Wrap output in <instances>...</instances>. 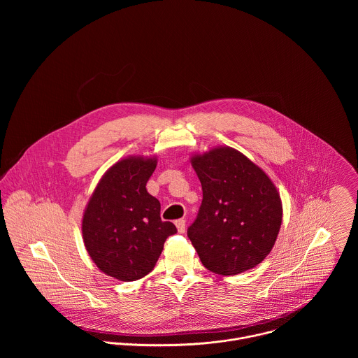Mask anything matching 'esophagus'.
I'll use <instances>...</instances> for the list:
<instances>
[{"instance_id": "1", "label": "esophagus", "mask_w": 358, "mask_h": 358, "mask_svg": "<svg viewBox=\"0 0 358 358\" xmlns=\"http://www.w3.org/2000/svg\"><path fill=\"white\" fill-rule=\"evenodd\" d=\"M175 224H176L178 231H179L180 234L185 233V230H186V220H185V219H178V220L175 222Z\"/></svg>"}]
</instances>
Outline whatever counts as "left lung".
Returning <instances> with one entry per match:
<instances>
[{
  "instance_id": "8db88e82",
  "label": "left lung",
  "mask_w": 358,
  "mask_h": 358,
  "mask_svg": "<svg viewBox=\"0 0 358 358\" xmlns=\"http://www.w3.org/2000/svg\"><path fill=\"white\" fill-rule=\"evenodd\" d=\"M203 203L187 236L205 268L222 275L250 270L270 254L282 222L280 194L244 154L217 148L192 158Z\"/></svg>"
}]
</instances>
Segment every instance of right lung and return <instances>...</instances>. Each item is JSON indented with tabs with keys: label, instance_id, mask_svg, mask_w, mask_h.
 I'll return each instance as SVG.
<instances>
[{
	"label": "right lung",
	"instance_id": "obj_1",
	"mask_svg": "<svg viewBox=\"0 0 358 358\" xmlns=\"http://www.w3.org/2000/svg\"><path fill=\"white\" fill-rule=\"evenodd\" d=\"M154 158L114 164L98 183L83 219V238L95 264L110 277L135 281L148 275L165 240L178 230L162 222L159 201L146 190Z\"/></svg>",
	"mask_w": 358,
	"mask_h": 358
}]
</instances>
